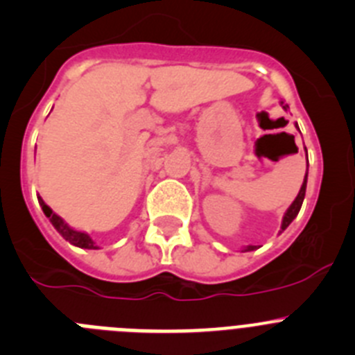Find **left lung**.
I'll return each mask as SVG.
<instances>
[{"label": "left lung", "mask_w": 355, "mask_h": 355, "mask_svg": "<svg viewBox=\"0 0 355 355\" xmlns=\"http://www.w3.org/2000/svg\"><path fill=\"white\" fill-rule=\"evenodd\" d=\"M282 107H284V110H287V108H289L284 101H282ZM296 125H297V124H296ZM306 162H308V157H306ZM306 178H308V168H306V175H304L303 185H301V189H300V193H297L296 200L293 201V205H291V207L287 208L286 214H284V218H282V231H286L287 226H289V224L293 223L294 218H296V215L300 214L301 205H303V200H304V193H306ZM254 248H256V245H248V247L243 248V252H248V250H254Z\"/></svg>", "instance_id": "obj_1"}]
</instances>
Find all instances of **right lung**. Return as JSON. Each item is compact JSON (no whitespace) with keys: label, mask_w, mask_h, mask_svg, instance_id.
Here are the masks:
<instances>
[{"label":"right lung","mask_w":355,"mask_h":355,"mask_svg":"<svg viewBox=\"0 0 355 355\" xmlns=\"http://www.w3.org/2000/svg\"><path fill=\"white\" fill-rule=\"evenodd\" d=\"M38 203H40V207H42L43 214L47 215L49 220L52 223V226L58 230V233L61 234L66 241H69L71 245H75V247H80V248H99L98 245L92 241V238L89 236L87 233H82V231H77V230H73V227H69L58 214H54V211H52V208L49 207V205L45 203V201H43L40 196H38Z\"/></svg>","instance_id":"1"}]
</instances>
